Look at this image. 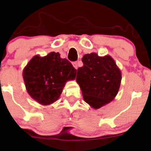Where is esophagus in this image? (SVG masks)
Masks as SVG:
<instances>
[{
    "mask_svg": "<svg viewBox=\"0 0 151 151\" xmlns=\"http://www.w3.org/2000/svg\"><path fill=\"white\" fill-rule=\"evenodd\" d=\"M72 65H73V66H74V68H75V69H78V67H79V66H78V63L77 62H74V63H72Z\"/></svg>",
    "mask_w": 151,
    "mask_h": 151,
    "instance_id": "obj_1",
    "label": "esophagus"
}]
</instances>
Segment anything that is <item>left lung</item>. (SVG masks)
<instances>
[{
  "label": "left lung",
  "mask_w": 151,
  "mask_h": 151,
  "mask_svg": "<svg viewBox=\"0 0 151 151\" xmlns=\"http://www.w3.org/2000/svg\"><path fill=\"white\" fill-rule=\"evenodd\" d=\"M83 66L77 70V82L84 101L94 109L112 101L119 90L121 70L110 55L99 57L95 52L82 58Z\"/></svg>",
  "instance_id": "1"
}]
</instances>
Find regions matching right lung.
Returning a JSON list of instances; mask_svg holds the SVG:
<instances>
[{
  "instance_id": "1",
  "label": "right lung",
  "mask_w": 151,
  "mask_h": 151,
  "mask_svg": "<svg viewBox=\"0 0 151 151\" xmlns=\"http://www.w3.org/2000/svg\"><path fill=\"white\" fill-rule=\"evenodd\" d=\"M77 70L59 52L36 55L24 68L23 77L29 96L43 106L57 101L68 81L74 80Z\"/></svg>"
}]
</instances>
